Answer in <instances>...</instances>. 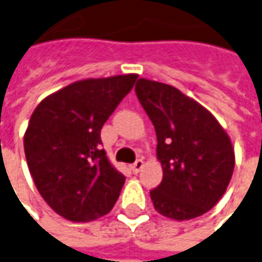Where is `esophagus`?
I'll return each mask as SVG.
<instances>
[{"mask_svg": "<svg viewBox=\"0 0 262 262\" xmlns=\"http://www.w3.org/2000/svg\"><path fill=\"white\" fill-rule=\"evenodd\" d=\"M130 168L132 170H133V173H139V172H140V169L143 168V161H142V159H138V161L132 165Z\"/></svg>", "mask_w": 262, "mask_h": 262, "instance_id": "obj_1", "label": "esophagus"}]
</instances>
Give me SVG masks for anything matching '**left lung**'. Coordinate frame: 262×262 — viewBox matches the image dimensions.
<instances>
[{"mask_svg": "<svg viewBox=\"0 0 262 262\" xmlns=\"http://www.w3.org/2000/svg\"><path fill=\"white\" fill-rule=\"evenodd\" d=\"M136 96L154 123L163 169L150 191L155 209L176 221L192 220L216 205L235 165L229 136L218 120L176 87L139 79Z\"/></svg>", "mask_w": 262, "mask_h": 262, "instance_id": "obj_1", "label": "left lung"}]
</instances>
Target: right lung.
I'll return each mask as SVG.
<instances>
[{
    "instance_id": "add662e5",
    "label": "right lung",
    "mask_w": 262,
    "mask_h": 262,
    "mask_svg": "<svg viewBox=\"0 0 262 262\" xmlns=\"http://www.w3.org/2000/svg\"><path fill=\"white\" fill-rule=\"evenodd\" d=\"M136 74L76 81L35 107L24 136L27 163L44 201L73 222L110 212L124 176L101 149L100 132Z\"/></svg>"
}]
</instances>
